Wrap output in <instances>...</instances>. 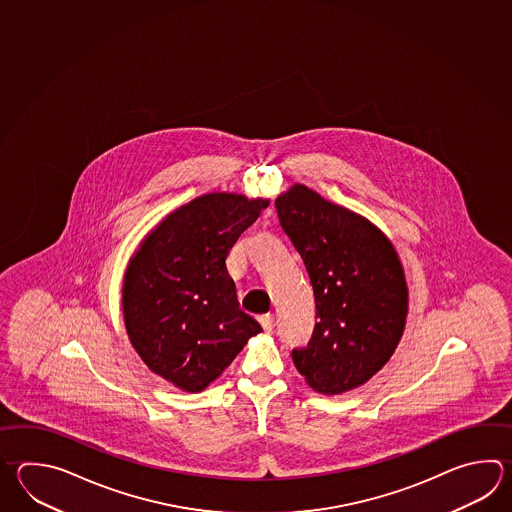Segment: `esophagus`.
<instances>
[{"mask_svg":"<svg viewBox=\"0 0 512 512\" xmlns=\"http://www.w3.org/2000/svg\"><path fill=\"white\" fill-rule=\"evenodd\" d=\"M262 328H264V332H268V334H272L273 328H275V317L270 315V313H266V315H262L261 317Z\"/></svg>","mask_w":512,"mask_h":512,"instance_id":"obj_1","label":"esophagus"}]
</instances>
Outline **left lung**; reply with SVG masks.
Segmentation results:
<instances>
[{
  "instance_id": "1",
  "label": "left lung",
  "mask_w": 512,
  "mask_h": 512,
  "mask_svg": "<svg viewBox=\"0 0 512 512\" xmlns=\"http://www.w3.org/2000/svg\"><path fill=\"white\" fill-rule=\"evenodd\" d=\"M275 209L315 297L312 339L293 348V365L326 396L365 385L405 330L408 290L397 251L370 220L303 184L279 195Z\"/></svg>"
}]
</instances>
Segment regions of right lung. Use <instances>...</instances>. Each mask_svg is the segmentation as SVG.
Wrapping results in <instances>:
<instances>
[{"instance_id":"obj_1","label":"right lung","mask_w":512,"mask_h":512,"mask_svg":"<svg viewBox=\"0 0 512 512\" xmlns=\"http://www.w3.org/2000/svg\"><path fill=\"white\" fill-rule=\"evenodd\" d=\"M268 199L209 193L167 215L142 240L122 288L131 345L157 376L200 392L262 332L237 301L226 257Z\"/></svg>"}]
</instances>
